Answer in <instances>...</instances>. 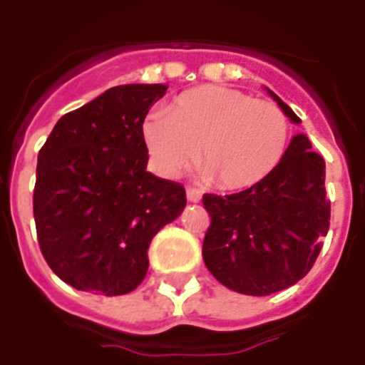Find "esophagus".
Here are the masks:
<instances>
[{
	"label": "esophagus",
	"instance_id": "1",
	"mask_svg": "<svg viewBox=\"0 0 365 365\" xmlns=\"http://www.w3.org/2000/svg\"><path fill=\"white\" fill-rule=\"evenodd\" d=\"M185 193H187V200H189V202H199L200 197H202L199 189L191 187V185H187V187H185Z\"/></svg>",
	"mask_w": 365,
	"mask_h": 365
}]
</instances>
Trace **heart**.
<instances>
[{
  "label": "heart",
  "mask_w": 365,
  "mask_h": 365,
  "mask_svg": "<svg viewBox=\"0 0 365 365\" xmlns=\"http://www.w3.org/2000/svg\"><path fill=\"white\" fill-rule=\"evenodd\" d=\"M142 136L160 176L182 174L197 153L206 180L223 189H244L282 163L289 125L274 102L208 85L180 94L166 113H149Z\"/></svg>",
  "instance_id": "heart-1"
}]
</instances>
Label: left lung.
<instances>
[{
    "label": "left lung",
    "instance_id": "1",
    "mask_svg": "<svg viewBox=\"0 0 365 365\" xmlns=\"http://www.w3.org/2000/svg\"><path fill=\"white\" fill-rule=\"evenodd\" d=\"M289 117L288 104L269 91ZM305 134L292 138L272 174L240 193H206L210 227L202 257L216 280L246 295H271L311 271L329 229L326 163Z\"/></svg>",
    "mask_w": 365,
    "mask_h": 365
}]
</instances>
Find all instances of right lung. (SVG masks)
<instances>
[{"label": "right lung", "mask_w": 365, "mask_h": 365, "mask_svg": "<svg viewBox=\"0 0 365 365\" xmlns=\"http://www.w3.org/2000/svg\"><path fill=\"white\" fill-rule=\"evenodd\" d=\"M166 85H119L60 117L37 155L34 220L56 277L123 295L148 272L151 239L185 208L182 183L145 170L142 125Z\"/></svg>", "instance_id": "obj_1"}]
</instances>
